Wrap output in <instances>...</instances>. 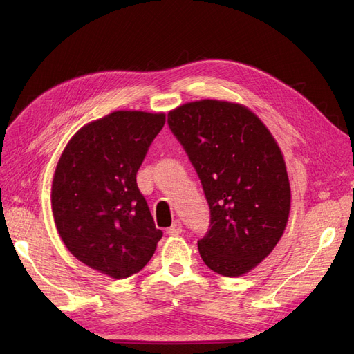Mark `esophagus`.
<instances>
[{"label": "esophagus", "mask_w": 354, "mask_h": 354, "mask_svg": "<svg viewBox=\"0 0 354 354\" xmlns=\"http://www.w3.org/2000/svg\"><path fill=\"white\" fill-rule=\"evenodd\" d=\"M181 232H183V226H181V223H180L178 220H176V221L173 223V226H171V227L167 230V233L169 234V236H177V234H180Z\"/></svg>", "instance_id": "1"}]
</instances>
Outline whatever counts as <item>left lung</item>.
<instances>
[{
    "label": "left lung",
    "instance_id": "1",
    "mask_svg": "<svg viewBox=\"0 0 354 354\" xmlns=\"http://www.w3.org/2000/svg\"><path fill=\"white\" fill-rule=\"evenodd\" d=\"M209 208L198 250L212 272L241 276L264 260L285 230L291 189L279 146L241 104L201 100L168 113Z\"/></svg>",
    "mask_w": 354,
    "mask_h": 354
}]
</instances>
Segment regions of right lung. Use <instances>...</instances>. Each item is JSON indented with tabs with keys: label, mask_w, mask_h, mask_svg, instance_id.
<instances>
[{
	"label": "right lung",
	"mask_w": 354,
	"mask_h": 354,
	"mask_svg": "<svg viewBox=\"0 0 354 354\" xmlns=\"http://www.w3.org/2000/svg\"><path fill=\"white\" fill-rule=\"evenodd\" d=\"M164 113H109L72 137L51 187L55 223L80 261L115 279L140 272L162 232L137 186V171Z\"/></svg>",
	"instance_id": "right-lung-1"
}]
</instances>
